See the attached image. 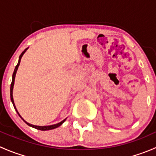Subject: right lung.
Masks as SVG:
<instances>
[{
  "mask_svg": "<svg viewBox=\"0 0 156 156\" xmlns=\"http://www.w3.org/2000/svg\"><path fill=\"white\" fill-rule=\"evenodd\" d=\"M27 49H28V48H26V50H25L24 51H23V53H21V55H20V59H19V62H18V64H17V65H16V66L15 69H14L13 74H12V83H11V85H10V98H11V101H12V104H13V106H14V108H15V109H16V106H15V104H14L13 98H12V89H13L14 81H15V76H16V71H17V69H18V67H19V66H20V60H21V58H22V56H23V54H24V53H25V52H26V50H27ZM16 112H17V113H18V114H19V112H18V111H17V110H16ZM19 115L20 116V118H21V119H23V120L24 121V122H26V123L27 124V125H29V126H31V127H34V128H36V129H37V130H52V129L56 128V127H59V126H60V125H62V124L63 123V122H65L66 120V119H64L63 121H62V122H59V123H58V124H56V125H50V126H36V125H31V124H29V123H28V122H26V121H25L24 119H23V118L21 117V115H20V114H19Z\"/></svg>",
  "mask_w": 156,
  "mask_h": 156,
  "instance_id": "1",
  "label": "right lung"
}]
</instances>
